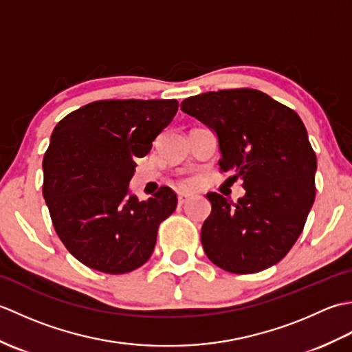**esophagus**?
Instances as JSON below:
<instances>
[{"label": "esophagus", "mask_w": 352, "mask_h": 352, "mask_svg": "<svg viewBox=\"0 0 352 352\" xmlns=\"http://www.w3.org/2000/svg\"><path fill=\"white\" fill-rule=\"evenodd\" d=\"M189 201V195H184V193H180V195H178V206H183V204H186Z\"/></svg>", "instance_id": "esophagus-1"}]
</instances>
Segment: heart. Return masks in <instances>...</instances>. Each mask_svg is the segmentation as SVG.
I'll return each mask as SVG.
<instances>
[{"mask_svg":"<svg viewBox=\"0 0 352 352\" xmlns=\"http://www.w3.org/2000/svg\"><path fill=\"white\" fill-rule=\"evenodd\" d=\"M180 184H182V188H192V186L195 184V182H193L192 178H186V180H183Z\"/></svg>","mask_w":352,"mask_h":352,"instance_id":"obj_1","label":"heart"}]
</instances>
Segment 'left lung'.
<instances>
[{
	"mask_svg": "<svg viewBox=\"0 0 352 352\" xmlns=\"http://www.w3.org/2000/svg\"><path fill=\"white\" fill-rule=\"evenodd\" d=\"M182 110L216 133L219 170L234 172L245 189L237 203L207 193L212 213L201 230L207 257L233 274L278 263L302 233L316 195V154L301 118L248 87L190 96Z\"/></svg>",
	"mask_w": 352,
	"mask_h": 352,
	"instance_id": "left-lung-1",
	"label": "left lung"
}]
</instances>
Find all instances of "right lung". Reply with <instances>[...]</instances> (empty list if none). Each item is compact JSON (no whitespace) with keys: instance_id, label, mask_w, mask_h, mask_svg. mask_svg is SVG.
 Segmentation results:
<instances>
[{"instance_id":"right-lung-1","label":"right lung","mask_w":352,"mask_h":352,"mask_svg":"<svg viewBox=\"0 0 352 352\" xmlns=\"http://www.w3.org/2000/svg\"><path fill=\"white\" fill-rule=\"evenodd\" d=\"M177 100H101L56 125L43 155V198L57 236L74 257L106 274H125L151 257L160 222L177 195H129L136 157L170 124Z\"/></svg>"}]
</instances>
